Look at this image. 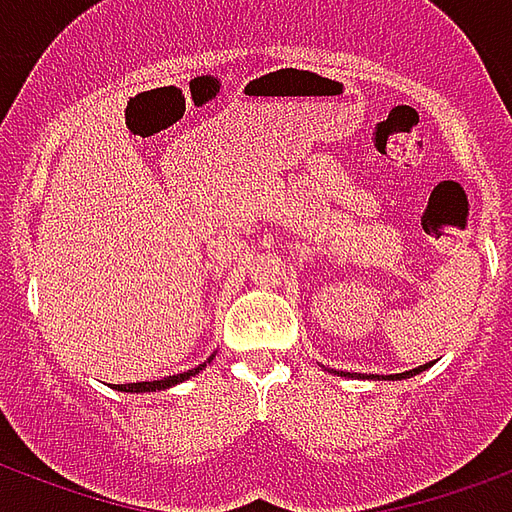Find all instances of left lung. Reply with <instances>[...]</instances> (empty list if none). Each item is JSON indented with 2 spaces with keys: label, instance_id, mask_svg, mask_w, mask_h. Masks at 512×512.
Listing matches in <instances>:
<instances>
[{
  "label": "left lung",
  "instance_id": "obj_1",
  "mask_svg": "<svg viewBox=\"0 0 512 512\" xmlns=\"http://www.w3.org/2000/svg\"><path fill=\"white\" fill-rule=\"evenodd\" d=\"M428 365H419L414 367V370H408V373H397V376H389V378H408V376H417V373H422Z\"/></svg>",
  "mask_w": 512,
  "mask_h": 512
}]
</instances>
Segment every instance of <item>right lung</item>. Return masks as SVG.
<instances>
[{"label": "right lung", "instance_id": "obj_1", "mask_svg": "<svg viewBox=\"0 0 512 512\" xmlns=\"http://www.w3.org/2000/svg\"><path fill=\"white\" fill-rule=\"evenodd\" d=\"M202 367H194V370H186V373H178V376H167L161 378V381H136V384H117L115 389H120V392H156V389H167V386H175L180 384V381H186L189 376H194V373H200Z\"/></svg>", "mask_w": 512, "mask_h": 512}]
</instances>
